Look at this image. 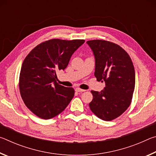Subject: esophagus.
I'll use <instances>...</instances> for the list:
<instances>
[{"instance_id": "1", "label": "esophagus", "mask_w": 156, "mask_h": 156, "mask_svg": "<svg viewBox=\"0 0 156 156\" xmlns=\"http://www.w3.org/2000/svg\"><path fill=\"white\" fill-rule=\"evenodd\" d=\"M76 92H84V91H85V90H84V89H81L80 88H76Z\"/></svg>"}]
</instances>
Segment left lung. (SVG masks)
<instances>
[{
  "mask_svg": "<svg viewBox=\"0 0 156 156\" xmlns=\"http://www.w3.org/2000/svg\"><path fill=\"white\" fill-rule=\"evenodd\" d=\"M87 43L95 58L94 76L105 83L103 90L91 91L93 100L89 107L101 120H114L131 102L136 82L133 62L127 53L117 44L102 40L89 41Z\"/></svg>",
  "mask_w": 156,
  "mask_h": 156,
  "instance_id": "left-lung-1",
  "label": "left lung"
}]
</instances>
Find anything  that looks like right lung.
Listing matches in <instances>:
<instances>
[{
	"mask_svg": "<svg viewBox=\"0 0 156 156\" xmlns=\"http://www.w3.org/2000/svg\"><path fill=\"white\" fill-rule=\"evenodd\" d=\"M84 43L51 39L39 44L26 56L20 73V92L26 106L38 117H55L74 96L73 88L58 84L56 72L67 67L72 54Z\"/></svg>",
	"mask_w": 156,
	"mask_h": 156,
	"instance_id": "add662e5",
	"label": "right lung"
}]
</instances>
